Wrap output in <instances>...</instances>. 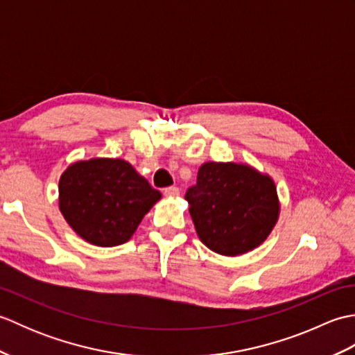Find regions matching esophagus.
<instances>
[{
	"label": "esophagus",
	"instance_id": "esophagus-1",
	"mask_svg": "<svg viewBox=\"0 0 355 355\" xmlns=\"http://www.w3.org/2000/svg\"><path fill=\"white\" fill-rule=\"evenodd\" d=\"M163 193L166 195V197H178L180 189H178V187H175V186H169V187H166V189L163 191Z\"/></svg>",
	"mask_w": 355,
	"mask_h": 355
}]
</instances>
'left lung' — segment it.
<instances>
[{"instance_id": "left-lung-1", "label": "left lung", "mask_w": 355, "mask_h": 355, "mask_svg": "<svg viewBox=\"0 0 355 355\" xmlns=\"http://www.w3.org/2000/svg\"><path fill=\"white\" fill-rule=\"evenodd\" d=\"M184 198L201 243L224 256L261 245L279 216L275 182L248 164L205 163Z\"/></svg>"}]
</instances>
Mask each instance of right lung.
<instances>
[{"mask_svg": "<svg viewBox=\"0 0 355 355\" xmlns=\"http://www.w3.org/2000/svg\"><path fill=\"white\" fill-rule=\"evenodd\" d=\"M162 193L120 158L73 163L59 180V209L87 243H126Z\"/></svg>", "mask_w": 355, "mask_h": 355, "instance_id": "add662e5", "label": "right lung"}]
</instances>
